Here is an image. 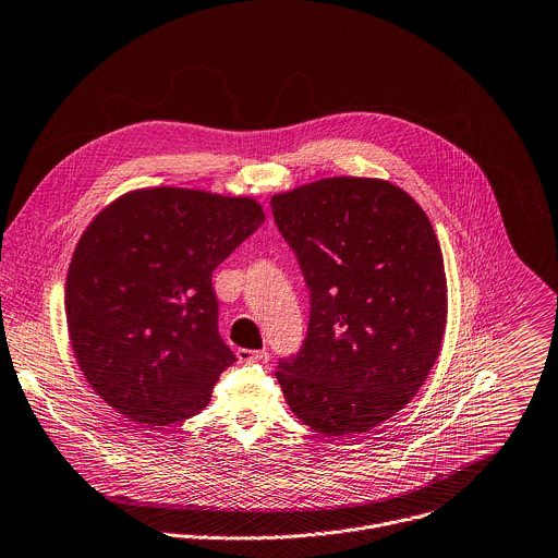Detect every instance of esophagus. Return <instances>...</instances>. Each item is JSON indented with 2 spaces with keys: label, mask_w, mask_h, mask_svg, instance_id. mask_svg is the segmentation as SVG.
Returning <instances> with one entry per match:
<instances>
[{
  "label": "esophagus",
  "mask_w": 558,
  "mask_h": 558,
  "mask_svg": "<svg viewBox=\"0 0 558 558\" xmlns=\"http://www.w3.org/2000/svg\"><path fill=\"white\" fill-rule=\"evenodd\" d=\"M238 360L240 362H268L270 353L266 349H238Z\"/></svg>",
  "instance_id": "esophagus-1"
}]
</instances>
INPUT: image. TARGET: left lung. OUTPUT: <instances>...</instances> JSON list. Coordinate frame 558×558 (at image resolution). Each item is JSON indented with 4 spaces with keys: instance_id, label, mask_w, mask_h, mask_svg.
I'll list each match as a JSON object with an SVG mask.
<instances>
[{
    "instance_id": "8db88e82",
    "label": "left lung",
    "mask_w": 558,
    "mask_h": 558,
    "mask_svg": "<svg viewBox=\"0 0 558 558\" xmlns=\"http://www.w3.org/2000/svg\"><path fill=\"white\" fill-rule=\"evenodd\" d=\"M310 290V325L277 379L296 418L357 436L429 375L447 323L442 253L425 211L381 179L333 177L270 201Z\"/></svg>"
}]
</instances>
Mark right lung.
<instances>
[{
  "instance_id": "right-lung-1",
  "label": "right lung",
  "mask_w": 558,
  "mask_h": 558,
  "mask_svg": "<svg viewBox=\"0 0 558 558\" xmlns=\"http://www.w3.org/2000/svg\"><path fill=\"white\" fill-rule=\"evenodd\" d=\"M248 196L135 190L102 209L74 251L65 312L89 386L161 427L198 414L235 362L218 333L214 270L264 222Z\"/></svg>"
}]
</instances>
